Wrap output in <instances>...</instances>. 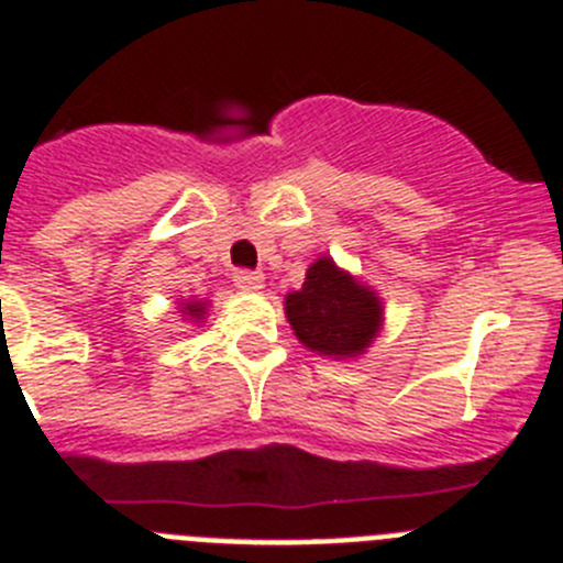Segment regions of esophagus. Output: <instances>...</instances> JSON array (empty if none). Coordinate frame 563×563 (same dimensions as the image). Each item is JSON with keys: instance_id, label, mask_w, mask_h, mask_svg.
<instances>
[{"instance_id": "34e87169", "label": "esophagus", "mask_w": 563, "mask_h": 563, "mask_svg": "<svg viewBox=\"0 0 563 563\" xmlns=\"http://www.w3.org/2000/svg\"><path fill=\"white\" fill-rule=\"evenodd\" d=\"M234 285L240 287L242 292H262L265 290V276H262V273H254V271H236Z\"/></svg>"}]
</instances>
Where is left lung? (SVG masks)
Instances as JSON below:
<instances>
[{"mask_svg": "<svg viewBox=\"0 0 563 563\" xmlns=\"http://www.w3.org/2000/svg\"><path fill=\"white\" fill-rule=\"evenodd\" d=\"M285 316L303 349L332 360L363 357L385 323V301L332 256L307 267L301 290L285 296Z\"/></svg>", "mask_w": 563, "mask_h": 563, "instance_id": "8db88e82", "label": "left lung"}]
</instances>
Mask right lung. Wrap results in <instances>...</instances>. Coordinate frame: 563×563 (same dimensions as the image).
I'll use <instances>...</instances> for the list:
<instances>
[{"label":"right lung","instance_id":"obj_1","mask_svg":"<svg viewBox=\"0 0 563 563\" xmlns=\"http://www.w3.org/2000/svg\"><path fill=\"white\" fill-rule=\"evenodd\" d=\"M178 316L192 327H200L209 316V301L206 298H180L178 301Z\"/></svg>","mask_w":563,"mask_h":563}]
</instances>
